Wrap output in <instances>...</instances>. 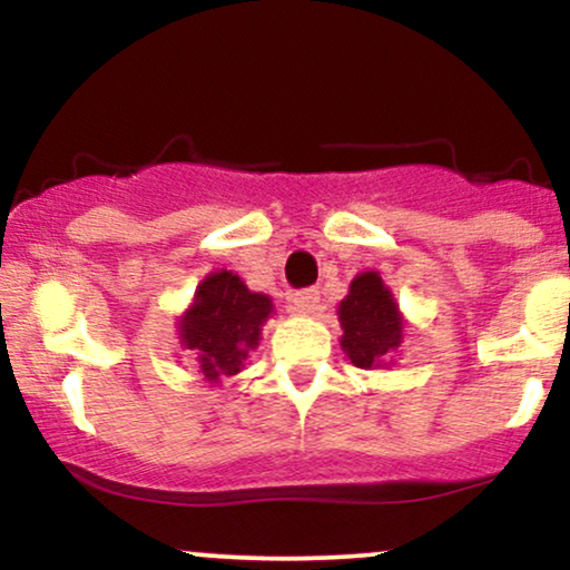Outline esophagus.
<instances>
[{
  "label": "esophagus",
  "mask_w": 570,
  "mask_h": 570,
  "mask_svg": "<svg viewBox=\"0 0 570 570\" xmlns=\"http://www.w3.org/2000/svg\"><path fill=\"white\" fill-rule=\"evenodd\" d=\"M318 301H322V295L314 287H306V291H295L287 295V303H291V308L295 314H314L318 308Z\"/></svg>",
  "instance_id": "obj_1"
}]
</instances>
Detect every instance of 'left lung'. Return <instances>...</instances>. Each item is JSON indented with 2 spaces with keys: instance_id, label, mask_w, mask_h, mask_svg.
Masks as SVG:
<instances>
[{
  "instance_id": "1",
  "label": "left lung",
  "mask_w": 570,
  "mask_h": 570,
  "mask_svg": "<svg viewBox=\"0 0 570 570\" xmlns=\"http://www.w3.org/2000/svg\"><path fill=\"white\" fill-rule=\"evenodd\" d=\"M342 337L340 345L357 368H386L394 363L404 340L400 303L384 285L376 269L361 272L337 308Z\"/></svg>"
}]
</instances>
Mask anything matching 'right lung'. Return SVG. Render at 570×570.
Wrapping results in <instances>:
<instances>
[{"label": "right lung", "instance_id": "1", "mask_svg": "<svg viewBox=\"0 0 570 570\" xmlns=\"http://www.w3.org/2000/svg\"><path fill=\"white\" fill-rule=\"evenodd\" d=\"M272 311L269 295L248 291L236 272L215 269L178 316V342L191 350L202 379L217 386L240 373L248 353L259 347L262 326Z\"/></svg>", "mask_w": 570, "mask_h": 570}]
</instances>
